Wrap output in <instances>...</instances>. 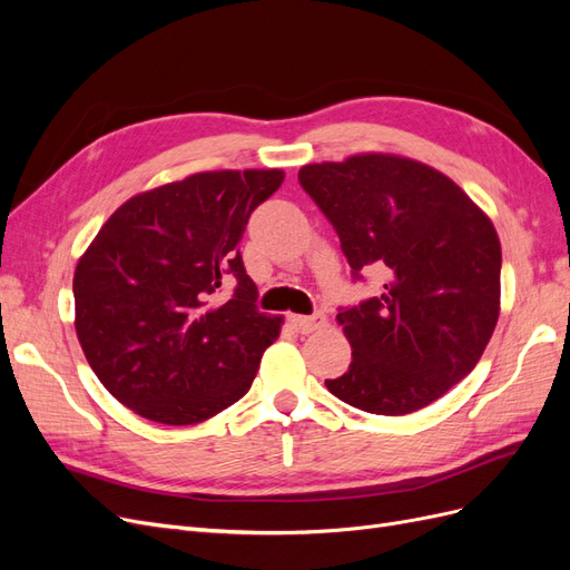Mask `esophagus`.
<instances>
[{
  "instance_id": "obj_1",
  "label": "esophagus",
  "mask_w": 570,
  "mask_h": 570,
  "mask_svg": "<svg viewBox=\"0 0 570 570\" xmlns=\"http://www.w3.org/2000/svg\"><path fill=\"white\" fill-rule=\"evenodd\" d=\"M289 323L295 325V331L302 335H308L318 331L321 325H325V316L323 314H314V316H289Z\"/></svg>"
}]
</instances>
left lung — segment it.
<instances>
[{"label": "left lung", "mask_w": 570, "mask_h": 570, "mask_svg": "<svg viewBox=\"0 0 570 570\" xmlns=\"http://www.w3.org/2000/svg\"><path fill=\"white\" fill-rule=\"evenodd\" d=\"M299 185L333 223L354 281L368 268L385 275L381 295L340 308L352 364L325 387L377 416L433 404L494 333L502 247L492 220L440 170L394 154L308 164Z\"/></svg>", "instance_id": "obj_1"}]
</instances>
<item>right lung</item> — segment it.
<instances>
[{
    "label": "right lung",
    "mask_w": 570,
    "mask_h": 570,
    "mask_svg": "<svg viewBox=\"0 0 570 570\" xmlns=\"http://www.w3.org/2000/svg\"><path fill=\"white\" fill-rule=\"evenodd\" d=\"M283 178L278 168L206 170L154 187L118 206L80 256V347L142 419L202 423L252 387L283 318L258 312L239 239Z\"/></svg>",
    "instance_id": "add662e5"
}]
</instances>
